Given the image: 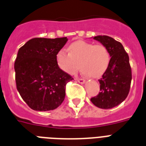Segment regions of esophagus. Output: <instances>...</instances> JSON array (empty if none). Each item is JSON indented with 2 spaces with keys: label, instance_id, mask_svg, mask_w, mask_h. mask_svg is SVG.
I'll list each match as a JSON object with an SVG mask.
<instances>
[{
  "label": "esophagus",
  "instance_id": "1",
  "mask_svg": "<svg viewBox=\"0 0 146 146\" xmlns=\"http://www.w3.org/2000/svg\"><path fill=\"white\" fill-rule=\"evenodd\" d=\"M76 80L78 82H79V83H81V84H84L85 82V80L83 79H76Z\"/></svg>",
  "mask_w": 146,
  "mask_h": 146
}]
</instances>
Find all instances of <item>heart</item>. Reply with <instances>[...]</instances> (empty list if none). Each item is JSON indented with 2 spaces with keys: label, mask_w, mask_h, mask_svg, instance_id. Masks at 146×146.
<instances>
[{
  "label": "heart",
  "mask_w": 146,
  "mask_h": 146,
  "mask_svg": "<svg viewBox=\"0 0 146 146\" xmlns=\"http://www.w3.org/2000/svg\"><path fill=\"white\" fill-rule=\"evenodd\" d=\"M58 67L69 75H74L79 67L82 73L92 78H99L107 70L110 64V53L106 46L94 45L85 41H76L56 54Z\"/></svg>",
  "instance_id": "obj_1"
}]
</instances>
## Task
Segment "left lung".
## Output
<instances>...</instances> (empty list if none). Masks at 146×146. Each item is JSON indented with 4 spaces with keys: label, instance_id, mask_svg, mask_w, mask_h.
<instances>
[{
    "label": "left lung",
    "instance_id": "1",
    "mask_svg": "<svg viewBox=\"0 0 146 146\" xmlns=\"http://www.w3.org/2000/svg\"><path fill=\"white\" fill-rule=\"evenodd\" d=\"M93 38L107 47L111 58L107 70L99 79L100 92L91 101L98 108L112 109L128 95L132 79L129 56L122 44L112 37L100 35Z\"/></svg>",
    "mask_w": 146,
    "mask_h": 146
}]
</instances>
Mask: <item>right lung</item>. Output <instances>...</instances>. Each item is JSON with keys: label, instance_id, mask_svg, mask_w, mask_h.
<instances>
[{"label": "right lung", "instance_id": "1", "mask_svg": "<svg viewBox=\"0 0 146 146\" xmlns=\"http://www.w3.org/2000/svg\"><path fill=\"white\" fill-rule=\"evenodd\" d=\"M67 40L33 38L19 49L14 64L16 88L32 110H55L64 100L66 85L73 79L59 68L56 54Z\"/></svg>", "mask_w": 146, "mask_h": 146}]
</instances>
